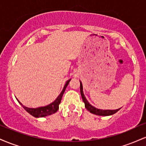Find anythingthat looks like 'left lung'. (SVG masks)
I'll use <instances>...</instances> for the list:
<instances>
[{
	"label": "left lung",
	"mask_w": 146,
	"mask_h": 146,
	"mask_svg": "<svg viewBox=\"0 0 146 146\" xmlns=\"http://www.w3.org/2000/svg\"><path fill=\"white\" fill-rule=\"evenodd\" d=\"M80 82V93H81L82 98L83 102H84L85 104V108H86L90 113L95 114L96 115H100V116H109V115H112L113 114L116 113L117 111L120 110V108H118V109L116 110H102V109H98V108H95V107L90 104V103L87 101V100L85 98L84 94L83 92V86L82 84L81 81Z\"/></svg>",
	"instance_id": "obj_1"
}]
</instances>
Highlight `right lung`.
<instances>
[{"label":"right lung","mask_w":146,"mask_h":146,"mask_svg":"<svg viewBox=\"0 0 146 146\" xmlns=\"http://www.w3.org/2000/svg\"><path fill=\"white\" fill-rule=\"evenodd\" d=\"M71 79L68 80L66 81V84H65L62 90L60 93V94L58 95V97L56 99L54 102H53L52 103L50 104L47 106H41V107H38V108H28V107L25 106L23 104H22V103H21V102H19V100L18 99L16 100H18V102H19V104H21L22 106L24 108V109L26 110L27 113H29L30 115H31L32 116L35 117H44L46 116H48V115H52V114L56 113L58 111V110L59 109V104L61 102V100L62 98V95L64 93L65 89H66V86H68V83L69 82L71 81Z\"/></svg>","instance_id":"add662e5"}]
</instances>
